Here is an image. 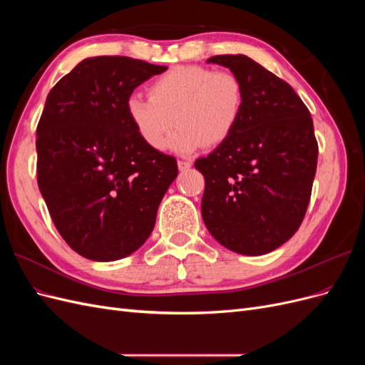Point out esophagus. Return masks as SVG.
Masks as SVG:
<instances>
[{"instance_id":"34e87169","label":"esophagus","mask_w":365,"mask_h":365,"mask_svg":"<svg viewBox=\"0 0 365 365\" xmlns=\"http://www.w3.org/2000/svg\"><path fill=\"white\" fill-rule=\"evenodd\" d=\"M192 168V163L190 161H184V160H178V169L181 172L184 170H189Z\"/></svg>"}]
</instances>
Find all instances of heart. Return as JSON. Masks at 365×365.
Listing matches in <instances>:
<instances>
[{
  "mask_svg": "<svg viewBox=\"0 0 365 365\" xmlns=\"http://www.w3.org/2000/svg\"><path fill=\"white\" fill-rule=\"evenodd\" d=\"M245 106L244 83L231 71L202 65H178L155 77L149 97L134 93L126 98V114L138 137L153 150L169 140L176 153L212 148L233 134Z\"/></svg>",
  "mask_w": 365,
  "mask_h": 365,
  "instance_id": "b5f03b06",
  "label": "heart"
}]
</instances>
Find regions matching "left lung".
I'll return each instance as SVG.
<instances>
[{"label": "left lung", "mask_w": 365, "mask_h": 365, "mask_svg": "<svg viewBox=\"0 0 365 365\" xmlns=\"http://www.w3.org/2000/svg\"><path fill=\"white\" fill-rule=\"evenodd\" d=\"M244 83L245 106L233 134L205 158L202 219L225 248L260 256L289 240L311 201L318 143L311 113L289 83L245 54H219Z\"/></svg>", "instance_id": "obj_1"}]
</instances>
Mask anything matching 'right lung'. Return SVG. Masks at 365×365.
Wrapping results in <instances>:
<instances>
[{
    "mask_svg": "<svg viewBox=\"0 0 365 365\" xmlns=\"http://www.w3.org/2000/svg\"><path fill=\"white\" fill-rule=\"evenodd\" d=\"M163 65L128 56L85 59L51 88L36 128L38 185L53 224L85 259H123L145 244L178 175L148 148L126 98Z\"/></svg>",
    "mask_w": 365,
    "mask_h": 365,
    "instance_id": "obj_1",
    "label": "right lung"
}]
</instances>
